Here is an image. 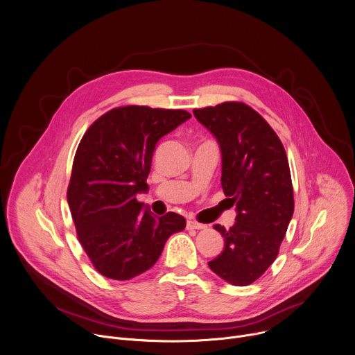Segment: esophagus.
<instances>
[{
	"mask_svg": "<svg viewBox=\"0 0 355 355\" xmlns=\"http://www.w3.org/2000/svg\"><path fill=\"white\" fill-rule=\"evenodd\" d=\"M186 227H187V230H203V228H206L207 225H206V224H202V223H199V221H196V220H187Z\"/></svg>",
	"mask_w": 355,
	"mask_h": 355,
	"instance_id": "1",
	"label": "esophagus"
}]
</instances>
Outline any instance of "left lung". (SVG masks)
Here are the masks:
<instances>
[{
	"mask_svg": "<svg viewBox=\"0 0 355 355\" xmlns=\"http://www.w3.org/2000/svg\"><path fill=\"white\" fill-rule=\"evenodd\" d=\"M221 149V186L235 206V224L214 228L223 252L209 262L235 286L255 282L277 259L293 216V186L285 148L270 125L250 105L225 101L193 110Z\"/></svg>",
	"mask_w": 355,
	"mask_h": 355,
	"instance_id": "obj_1",
	"label": "left lung"
}]
</instances>
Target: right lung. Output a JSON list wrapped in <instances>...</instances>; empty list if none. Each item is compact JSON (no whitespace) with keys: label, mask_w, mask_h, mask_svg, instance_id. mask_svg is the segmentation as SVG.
<instances>
[{"label":"right lung","mask_w":355,"mask_h":355,"mask_svg":"<svg viewBox=\"0 0 355 355\" xmlns=\"http://www.w3.org/2000/svg\"><path fill=\"white\" fill-rule=\"evenodd\" d=\"M191 115L184 110L125 105L96 120L77 146L67 203L77 239L105 278L128 281L161 257L166 240L186 227L180 214L144 211L156 142Z\"/></svg>","instance_id":"add662e5"}]
</instances>
